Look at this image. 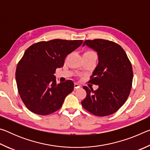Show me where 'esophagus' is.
Here are the masks:
<instances>
[{"mask_svg": "<svg viewBox=\"0 0 150 150\" xmlns=\"http://www.w3.org/2000/svg\"><path fill=\"white\" fill-rule=\"evenodd\" d=\"M80 87H81V85H79L78 83H74V90H77V88H80Z\"/></svg>", "mask_w": 150, "mask_h": 150, "instance_id": "esophagus-1", "label": "esophagus"}]
</instances>
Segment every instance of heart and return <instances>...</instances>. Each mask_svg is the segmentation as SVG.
I'll use <instances>...</instances> for the list:
<instances>
[{"label":"heart","mask_w":150,"mask_h":150,"mask_svg":"<svg viewBox=\"0 0 150 150\" xmlns=\"http://www.w3.org/2000/svg\"><path fill=\"white\" fill-rule=\"evenodd\" d=\"M83 56H87V57H96V54L95 52L93 50H87L84 53Z\"/></svg>","instance_id":"b5f03b06"}]
</instances>
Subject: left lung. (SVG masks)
<instances>
[{
    "label": "left lung",
    "mask_w": 150,
    "mask_h": 150,
    "mask_svg": "<svg viewBox=\"0 0 150 150\" xmlns=\"http://www.w3.org/2000/svg\"><path fill=\"white\" fill-rule=\"evenodd\" d=\"M97 52L98 64L88 82L98 85L96 91L84 86L87 96L81 105L97 116L116 112L130 95L133 79L130 61L120 45L107 40H87L83 43Z\"/></svg>",
    "instance_id": "8db88e82"
}]
</instances>
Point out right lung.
<instances>
[{
	"label": "right lung",
	"mask_w": 150,
	"mask_h": 150,
	"mask_svg": "<svg viewBox=\"0 0 150 150\" xmlns=\"http://www.w3.org/2000/svg\"><path fill=\"white\" fill-rule=\"evenodd\" d=\"M83 42L55 39L35 43L26 50L17 65L16 80L20 98L28 110L48 115L62 107L74 83L66 80L57 84L54 74Z\"/></svg>",
	"instance_id": "right-lung-1"
}]
</instances>
